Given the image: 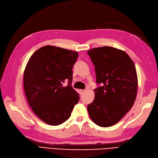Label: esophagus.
<instances>
[{
	"label": "esophagus",
	"mask_w": 158,
	"mask_h": 158,
	"mask_svg": "<svg viewBox=\"0 0 158 158\" xmlns=\"http://www.w3.org/2000/svg\"><path fill=\"white\" fill-rule=\"evenodd\" d=\"M86 92V90H79V93L81 94H83Z\"/></svg>",
	"instance_id": "34e87169"
}]
</instances>
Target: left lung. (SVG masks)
<instances>
[{"label": "left lung", "instance_id": "1", "mask_svg": "<svg viewBox=\"0 0 158 158\" xmlns=\"http://www.w3.org/2000/svg\"><path fill=\"white\" fill-rule=\"evenodd\" d=\"M95 65V97L87 106L95 124L108 127L116 124L131 110L135 101L138 77L133 60L123 50L102 47L87 52Z\"/></svg>", "mask_w": 158, "mask_h": 158}]
</instances>
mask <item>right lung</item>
<instances>
[{
    "mask_svg": "<svg viewBox=\"0 0 158 158\" xmlns=\"http://www.w3.org/2000/svg\"><path fill=\"white\" fill-rule=\"evenodd\" d=\"M77 52L47 45L36 50L27 63L23 87L29 105L47 124L59 125L67 121L79 96L72 86ZM65 80L67 86L63 83Z\"/></svg>",
    "mask_w": 158,
    "mask_h": 158,
    "instance_id": "1",
    "label": "right lung"
}]
</instances>
